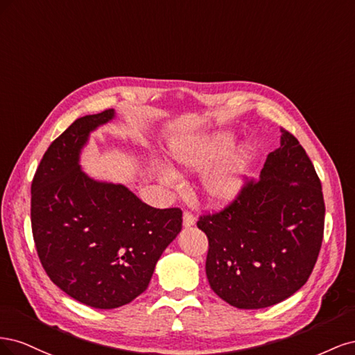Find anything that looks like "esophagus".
<instances>
[{
  "label": "esophagus",
  "instance_id": "esophagus-1",
  "mask_svg": "<svg viewBox=\"0 0 355 355\" xmlns=\"http://www.w3.org/2000/svg\"><path fill=\"white\" fill-rule=\"evenodd\" d=\"M196 223V216L192 214V211L189 210H185L184 211V225L188 228V227H192V225Z\"/></svg>",
  "mask_w": 355,
  "mask_h": 355
}]
</instances>
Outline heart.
Segmentation results:
<instances>
[{"label": "heart", "instance_id": "1", "mask_svg": "<svg viewBox=\"0 0 355 355\" xmlns=\"http://www.w3.org/2000/svg\"><path fill=\"white\" fill-rule=\"evenodd\" d=\"M231 145L230 137H214L211 141H192L175 146L173 157L176 163L187 168L206 166L213 158L227 151ZM247 168V154L239 153L228 158L220 166L211 168L202 178V188L216 202H228L235 198L243 184Z\"/></svg>", "mask_w": 355, "mask_h": 355}]
</instances>
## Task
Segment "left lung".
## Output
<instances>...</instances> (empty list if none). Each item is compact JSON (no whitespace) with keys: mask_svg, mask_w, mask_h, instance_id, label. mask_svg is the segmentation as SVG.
Masks as SVG:
<instances>
[{"mask_svg":"<svg viewBox=\"0 0 355 355\" xmlns=\"http://www.w3.org/2000/svg\"><path fill=\"white\" fill-rule=\"evenodd\" d=\"M324 198L317 171L297 139L282 127L280 148L261 176L244 179L222 210L202 213L206 274L211 290L241 309L275 305L313 272L324 234Z\"/></svg>","mask_w":355,"mask_h":355,"instance_id":"obj_1","label":"left lung"}]
</instances>
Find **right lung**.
Here are the masks:
<instances>
[{"instance_id":"add662e5","label":"right lung","mask_w":355,"mask_h":355,"mask_svg":"<svg viewBox=\"0 0 355 355\" xmlns=\"http://www.w3.org/2000/svg\"><path fill=\"white\" fill-rule=\"evenodd\" d=\"M114 110L75 120L51 142L31 185V225L40 262L67 295L112 309L148 288L157 261L182 230L179 207L155 209L123 185L84 175L78 154Z\"/></svg>"}]
</instances>
